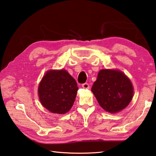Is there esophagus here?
I'll list each match as a JSON object with an SVG mask.
<instances>
[{
  "label": "esophagus",
  "instance_id": "34e87169",
  "mask_svg": "<svg viewBox=\"0 0 156 156\" xmlns=\"http://www.w3.org/2000/svg\"><path fill=\"white\" fill-rule=\"evenodd\" d=\"M82 87H83V88H84V89H89V84L88 83H84L82 84Z\"/></svg>",
  "mask_w": 156,
  "mask_h": 156
}]
</instances>
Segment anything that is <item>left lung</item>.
Returning <instances> with one entry per match:
<instances>
[{"label":"left lung","instance_id":"1","mask_svg":"<svg viewBox=\"0 0 156 156\" xmlns=\"http://www.w3.org/2000/svg\"><path fill=\"white\" fill-rule=\"evenodd\" d=\"M91 90L100 106L110 113H117L126 108L134 95L131 81L117 69H101Z\"/></svg>","mask_w":156,"mask_h":156}]
</instances>
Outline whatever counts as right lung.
I'll return each mask as SVG.
<instances>
[{"instance_id":"add662e5","label":"right lung","mask_w":156,"mask_h":156,"mask_svg":"<svg viewBox=\"0 0 156 156\" xmlns=\"http://www.w3.org/2000/svg\"><path fill=\"white\" fill-rule=\"evenodd\" d=\"M78 90L75 79L66 70H49L39 84L38 95L47 110L63 115L72 108Z\"/></svg>"}]
</instances>
